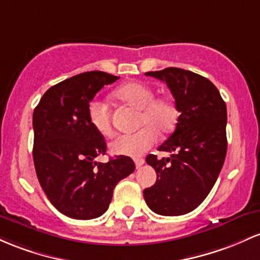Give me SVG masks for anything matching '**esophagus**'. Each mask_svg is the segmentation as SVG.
Returning a JSON list of instances; mask_svg holds the SVG:
<instances>
[{
  "instance_id": "34e87169",
  "label": "esophagus",
  "mask_w": 260,
  "mask_h": 260,
  "mask_svg": "<svg viewBox=\"0 0 260 260\" xmlns=\"http://www.w3.org/2000/svg\"><path fill=\"white\" fill-rule=\"evenodd\" d=\"M135 162H136V168H137V169H139V168H141L142 165L144 164V160H143V159L138 158V159H136Z\"/></svg>"
}]
</instances>
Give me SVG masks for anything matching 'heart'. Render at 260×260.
Listing matches in <instances>:
<instances>
[{
    "label": "heart",
    "instance_id": "b5f03b06",
    "mask_svg": "<svg viewBox=\"0 0 260 260\" xmlns=\"http://www.w3.org/2000/svg\"><path fill=\"white\" fill-rule=\"evenodd\" d=\"M116 96L137 110H141L138 117V132L121 135L111 142V152L118 155L139 156L155 144L156 132L169 133L175 127L179 111L175 102L168 96H158L149 85L143 82H128L117 88ZM88 122L101 136L112 135L110 112L106 104L92 100L87 107Z\"/></svg>",
    "mask_w": 260,
    "mask_h": 260
}]
</instances>
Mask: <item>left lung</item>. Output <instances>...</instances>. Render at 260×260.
<instances>
[{
    "mask_svg": "<svg viewBox=\"0 0 260 260\" xmlns=\"http://www.w3.org/2000/svg\"><path fill=\"white\" fill-rule=\"evenodd\" d=\"M145 75L167 82L180 116L173 135L158 148L172 153L170 158H145L156 181L143 191L144 200L158 215H185L206 199L223 167L227 107L217 87L192 71L167 68Z\"/></svg>",
    "mask_w": 260,
    "mask_h": 260,
    "instance_id": "8db88e82",
    "label": "left lung"
}]
</instances>
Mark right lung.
Instances as JSON below:
<instances>
[{
	"label": "right lung",
	"instance_id": "1",
	"mask_svg": "<svg viewBox=\"0 0 260 260\" xmlns=\"http://www.w3.org/2000/svg\"><path fill=\"white\" fill-rule=\"evenodd\" d=\"M118 76L88 71L51 86L33 112V160L39 184L56 210L76 219L100 217L110 206L117 182L135 172L129 156L107 162L104 136L88 122L87 107Z\"/></svg>",
	"mask_w": 260,
	"mask_h": 260
}]
</instances>
